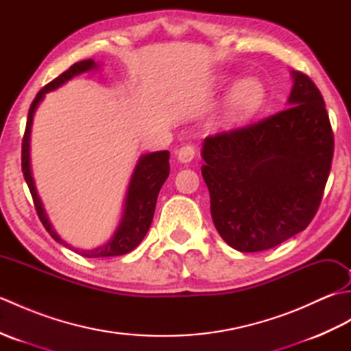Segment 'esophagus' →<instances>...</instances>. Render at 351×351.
Returning a JSON list of instances; mask_svg holds the SVG:
<instances>
[{
    "label": "esophagus",
    "instance_id": "34e87169",
    "mask_svg": "<svg viewBox=\"0 0 351 351\" xmlns=\"http://www.w3.org/2000/svg\"><path fill=\"white\" fill-rule=\"evenodd\" d=\"M195 147L193 146H182L180 151H178V161L180 162H190L193 158H195Z\"/></svg>",
    "mask_w": 351,
    "mask_h": 351
}]
</instances>
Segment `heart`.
Here are the masks:
<instances>
[{"label":"heart","mask_w":351,"mask_h":351,"mask_svg":"<svg viewBox=\"0 0 351 351\" xmlns=\"http://www.w3.org/2000/svg\"><path fill=\"white\" fill-rule=\"evenodd\" d=\"M221 84L230 83V78H221ZM265 98V90L263 83L258 78L247 77L235 83L225 99V106L221 110V122L232 125L245 121L253 116L263 107Z\"/></svg>","instance_id":"obj_1"}]
</instances>
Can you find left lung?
<instances>
[{
  "label": "left lung",
  "mask_w": 351,
  "mask_h": 351,
  "mask_svg": "<svg viewBox=\"0 0 351 351\" xmlns=\"http://www.w3.org/2000/svg\"><path fill=\"white\" fill-rule=\"evenodd\" d=\"M285 110L202 145L215 229L238 252L271 249L306 229L322 202L333 132L317 86L291 71Z\"/></svg>",
  "instance_id": "1"
}]
</instances>
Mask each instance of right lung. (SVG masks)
Instances as JSON below:
<instances>
[{"label":"right lung","instance_id":"add662e5","mask_svg":"<svg viewBox=\"0 0 351 351\" xmlns=\"http://www.w3.org/2000/svg\"><path fill=\"white\" fill-rule=\"evenodd\" d=\"M101 68V63H96L92 58L88 60L78 62L72 64L68 71H64L60 77H57L54 81H51L48 86H45L42 90L36 95V98L28 110V119L25 126L24 140H22V173H24L25 182L29 189V193L33 196V202L36 206L37 215H39L40 221L43 223L45 229L48 234L54 238L57 243H60L66 247H69L78 255L84 258H108V256H121L125 253H130L143 240L147 234L149 226H151L156 197L166 182L167 176L170 173V164H169V151H158V152H149L140 155L137 160L136 167L132 170L131 180L126 189V195L123 200V210L121 220L116 230L111 235L107 243H104L98 247L93 249H78L73 247L69 243L62 240V237L57 234L54 226L51 225L48 219V214L45 211V206L42 204L40 196L37 195V189L34 184L33 171H32V160H29V138H32V125L33 117L39 104L43 101L45 95L56 90V88L62 87L68 83L73 77H78L81 73L96 71Z\"/></svg>","mask_w":351,"mask_h":351}]
</instances>
